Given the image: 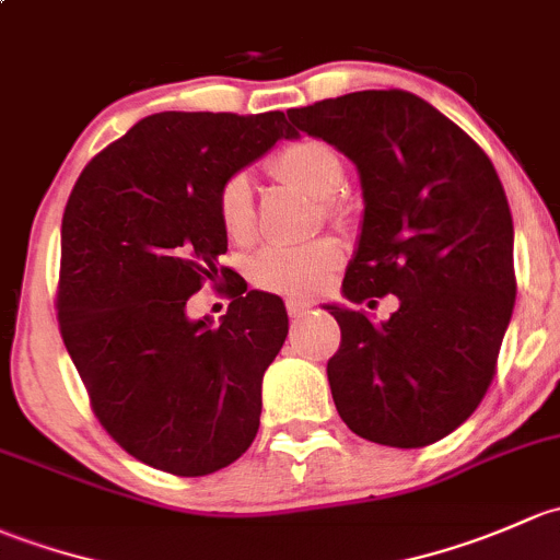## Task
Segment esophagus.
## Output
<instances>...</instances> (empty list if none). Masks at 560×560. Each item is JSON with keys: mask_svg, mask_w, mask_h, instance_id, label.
Returning <instances> with one entry per match:
<instances>
[{"mask_svg": "<svg viewBox=\"0 0 560 560\" xmlns=\"http://www.w3.org/2000/svg\"><path fill=\"white\" fill-rule=\"evenodd\" d=\"M285 307H288V315H291L293 320H299V318H304V315H310V304L302 302V299H291V302H288Z\"/></svg>", "mask_w": 560, "mask_h": 560, "instance_id": "34e87169", "label": "esophagus"}]
</instances>
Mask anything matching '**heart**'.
Returning <instances> with one entry per match:
<instances>
[{"label":"heart","mask_w":560,"mask_h":560,"mask_svg":"<svg viewBox=\"0 0 560 560\" xmlns=\"http://www.w3.org/2000/svg\"><path fill=\"white\" fill-rule=\"evenodd\" d=\"M272 175L302 188L318 201H334L345 188V164L331 145L320 140H296L285 145L269 164ZM331 207V205H328ZM218 221L232 242H247L256 232L253 183L234 175L218 194ZM342 261V250L331 240L302 247H264L250 261V280L280 296H313Z\"/></svg>","instance_id":"heart-1"}]
</instances>
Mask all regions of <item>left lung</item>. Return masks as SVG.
I'll return each instance as SVG.
<instances>
[{
	"label": "left lung",
	"mask_w": 560,
	"mask_h": 560,
	"mask_svg": "<svg viewBox=\"0 0 560 560\" xmlns=\"http://www.w3.org/2000/svg\"><path fill=\"white\" fill-rule=\"evenodd\" d=\"M288 118L293 137H318L359 170L364 221L345 299H399L380 323L326 304L342 328L326 366L339 418L377 445L440 442L486 396L515 307V232L491 159L409 91H355Z\"/></svg>",
	"instance_id": "obj_1"
}]
</instances>
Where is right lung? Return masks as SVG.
<instances>
[{"label":"right lung","mask_w":560,"mask_h":560,"mask_svg":"<svg viewBox=\"0 0 560 560\" xmlns=\"http://www.w3.org/2000/svg\"><path fill=\"white\" fill-rule=\"evenodd\" d=\"M285 115L155 113L74 183L61 221L59 326L96 418L153 469L201 477L256 440L261 380L288 337L280 296L237 291L221 323L186 302L218 269L229 177L291 140Z\"/></svg>","instance_id":"obj_1"}]
</instances>
